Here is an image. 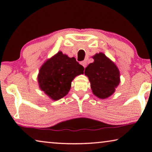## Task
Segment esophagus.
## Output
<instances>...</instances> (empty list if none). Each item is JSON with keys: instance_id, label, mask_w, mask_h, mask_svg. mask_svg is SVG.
Returning <instances> with one entry per match:
<instances>
[{"instance_id": "obj_1", "label": "esophagus", "mask_w": 152, "mask_h": 152, "mask_svg": "<svg viewBox=\"0 0 152 152\" xmlns=\"http://www.w3.org/2000/svg\"><path fill=\"white\" fill-rule=\"evenodd\" d=\"M81 64H82V65L84 66V68H86V66H87V63H86V61H82V62H81Z\"/></svg>"}]
</instances>
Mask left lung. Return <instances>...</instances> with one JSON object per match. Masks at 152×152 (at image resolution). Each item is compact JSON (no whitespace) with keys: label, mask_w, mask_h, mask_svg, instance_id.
I'll return each instance as SVG.
<instances>
[{"label":"left lung","mask_w":152,"mask_h":152,"mask_svg":"<svg viewBox=\"0 0 152 152\" xmlns=\"http://www.w3.org/2000/svg\"><path fill=\"white\" fill-rule=\"evenodd\" d=\"M93 59L94 61L85 68L84 74L88 77L93 94L100 99L108 98L120 82L119 69L102 53L95 54Z\"/></svg>","instance_id":"left-lung-1"}]
</instances>
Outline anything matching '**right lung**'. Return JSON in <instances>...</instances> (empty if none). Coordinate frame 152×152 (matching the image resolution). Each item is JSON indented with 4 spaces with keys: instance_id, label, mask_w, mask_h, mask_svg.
Here are the masks:
<instances>
[{
    "instance_id": "1",
    "label": "right lung",
    "mask_w": 152,
    "mask_h": 152,
    "mask_svg": "<svg viewBox=\"0 0 152 152\" xmlns=\"http://www.w3.org/2000/svg\"><path fill=\"white\" fill-rule=\"evenodd\" d=\"M84 68L75 57L59 51L45 61L39 69V88L53 100H59L69 92L76 76L84 74Z\"/></svg>"
}]
</instances>
